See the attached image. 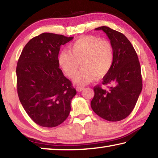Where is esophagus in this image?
Returning <instances> with one entry per match:
<instances>
[{"instance_id":"esophagus-1","label":"esophagus","mask_w":158,"mask_h":158,"mask_svg":"<svg viewBox=\"0 0 158 158\" xmlns=\"http://www.w3.org/2000/svg\"><path fill=\"white\" fill-rule=\"evenodd\" d=\"M76 89H77V90L78 92H81V90H83L84 89V86H81V85H77V88H76Z\"/></svg>"}]
</instances>
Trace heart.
I'll use <instances>...</instances> for the list:
<instances>
[{"label": "heart", "mask_w": 158, "mask_h": 158, "mask_svg": "<svg viewBox=\"0 0 158 158\" xmlns=\"http://www.w3.org/2000/svg\"><path fill=\"white\" fill-rule=\"evenodd\" d=\"M114 53L111 43L98 37L85 35L79 37L69 48L58 55V64L69 78H73L80 65L74 81L87 84L96 77L100 79L110 71L114 63Z\"/></svg>", "instance_id": "heart-1"}]
</instances>
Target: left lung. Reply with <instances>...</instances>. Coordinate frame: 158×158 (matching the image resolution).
<instances>
[{
	"label": "left lung",
	"instance_id": "8db88e82",
	"mask_svg": "<svg viewBox=\"0 0 158 158\" xmlns=\"http://www.w3.org/2000/svg\"><path fill=\"white\" fill-rule=\"evenodd\" d=\"M103 31L110 40L114 53V63L102 84L109 85L108 89L100 85L93 88L95 95L90 106L95 113L109 121L125 118L135 108L142 90L141 66L137 53L126 37L107 26Z\"/></svg>",
	"mask_w": 158,
	"mask_h": 158
}]
</instances>
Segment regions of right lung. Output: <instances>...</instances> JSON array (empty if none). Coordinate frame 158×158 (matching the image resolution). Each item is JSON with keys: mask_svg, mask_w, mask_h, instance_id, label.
<instances>
[{"mask_svg": "<svg viewBox=\"0 0 158 158\" xmlns=\"http://www.w3.org/2000/svg\"><path fill=\"white\" fill-rule=\"evenodd\" d=\"M73 39L42 33L26 44L18 60L19 98L29 117L42 127L58 126L70 112L77 91L59 68L58 58L61 45Z\"/></svg>", "mask_w": 158, "mask_h": 158, "instance_id": "1", "label": "right lung"}]
</instances>
